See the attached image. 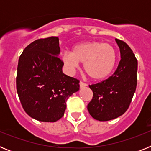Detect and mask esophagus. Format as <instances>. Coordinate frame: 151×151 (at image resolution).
I'll return each instance as SVG.
<instances>
[{"instance_id":"esophagus-1","label":"esophagus","mask_w":151,"mask_h":151,"mask_svg":"<svg viewBox=\"0 0 151 151\" xmlns=\"http://www.w3.org/2000/svg\"><path fill=\"white\" fill-rule=\"evenodd\" d=\"M79 86H80V88H85V87H86V86H88V85L87 84L84 83V82H80Z\"/></svg>"}]
</instances>
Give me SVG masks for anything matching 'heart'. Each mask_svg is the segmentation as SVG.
Here are the masks:
<instances>
[{
  "mask_svg": "<svg viewBox=\"0 0 151 151\" xmlns=\"http://www.w3.org/2000/svg\"><path fill=\"white\" fill-rule=\"evenodd\" d=\"M63 65L69 73L84 63L85 73L94 80L107 78L116 63V52L110 44L101 41H86L75 45L72 52H64L62 55Z\"/></svg>",
  "mask_w": 151,
  "mask_h": 151,
  "instance_id": "b5f03b06",
  "label": "heart"
}]
</instances>
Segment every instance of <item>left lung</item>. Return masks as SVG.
Segmentation results:
<instances>
[{
	"label": "left lung",
	"instance_id": "obj_1",
	"mask_svg": "<svg viewBox=\"0 0 151 151\" xmlns=\"http://www.w3.org/2000/svg\"><path fill=\"white\" fill-rule=\"evenodd\" d=\"M121 60L115 73L102 82L89 85L93 98L88 110L94 119L109 121L120 116L129 108L137 86L138 61L127 44L116 39Z\"/></svg>",
	"mask_w": 151,
	"mask_h": 151
}]
</instances>
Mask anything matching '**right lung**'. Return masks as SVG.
Wrapping results in <instances>:
<instances>
[{"instance_id": "obj_1", "label": "right lung", "mask_w": 151, "mask_h": 151, "mask_svg": "<svg viewBox=\"0 0 151 151\" xmlns=\"http://www.w3.org/2000/svg\"><path fill=\"white\" fill-rule=\"evenodd\" d=\"M57 37L38 39L19 57L17 90L24 110L41 122H54L64 115L66 101L79 90V81L63 73Z\"/></svg>"}]
</instances>
